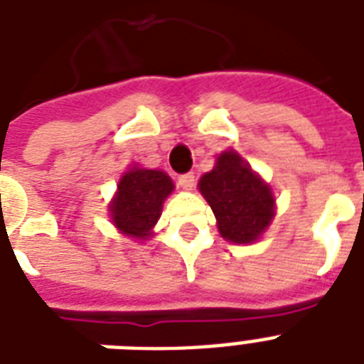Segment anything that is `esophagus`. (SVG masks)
<instances>
[{
  "label": "esophagus",
  "mask_w": 364,
  "mask_h": 364,
  "mask_svg": "<svg viewBox=\"0 0 364 364\" xmlns=\"http://www.w3.org/2000/svg\"><path fill=\"white\" fill-rule=\"evenodd\" d=\"M177 183H179V187L185 188V191H191L194 187V176L193 173H183V176L177 177Z\"/></svg>",
  "instance_id": "esophagus-1"
}]
</instances>
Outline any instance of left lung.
<instances>
[{"label": "left lung", "instance_id": "8db88e82", "mask_svg": "<svg viewBox=\"0 0 364 364\" xmlns=\"http://www.w3.org/2000/svg\"><path fill=\"white\" fill-rule=\"evenodd\" d=\"M198 188L215 213L219 232L228 242H257L276 215L270 185L232 149L217 156L213 170L200 177Z\"/></svg>", "mask_w": 364, "mask_h": 364}]
</instances>
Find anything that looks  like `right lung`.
<instances>
[{
    "label": "right lung",
    "instance_id": "1",
    "mask_svg": "<svg viewBox=\"0 0 364 364\" xmlns=\"http://www.w3.org/2000/svg\"><path fill=\"white\" fill-rule=\"evenodd\" d=\"M173 191V181L160 170L130 168L117 185L115 198L109 204V215L121 234L147 240L160 219L162 204Z\"/></svg>",
    "mask_w": 364,
    "mask_h": 364
}]
</instances>
